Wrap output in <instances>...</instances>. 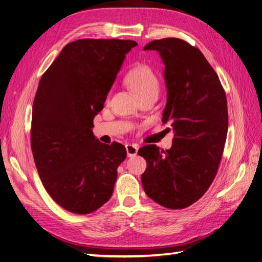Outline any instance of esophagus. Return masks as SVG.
I'll list each match as a JSON object with an SVG mask.
<instances>
[{"label":"esophagus","mask_w":262,"mask_h":262,"mask_svg":"<svg viewBox=\"0 0 262 262\" xmlns=\"http://www.w3.org/2000/svg\"><path fill=\"white\" fill-rule=\"evenodd\" d=\"M126 154H128V157H133L138 154V149L139 147L136 144H126Z\"/></svg>","instance_id":"esophagus-1"}]
</instances>
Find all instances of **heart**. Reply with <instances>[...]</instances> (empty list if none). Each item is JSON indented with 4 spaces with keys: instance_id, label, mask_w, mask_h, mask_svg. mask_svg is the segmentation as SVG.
Segmentation results:
<instances>
[{
    "instance_id": "b5f03b06",
    "label": "heart",
    "mask_w": 262,
    "mask_h": 262,
    "mask_svg": "<svg viewBox=\"0 0 262 262\" xmlns=\"http://www.w3.org/2000/svg\"><path fill=\"white\" fill-rule=\"evenodd\" d=\"M125 80L139 98L148 94L158 95L160 92V81L154 71L147 66H139L132 69Z\"/></svg>"
}]
</instances>
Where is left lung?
<instances>
[{"label": "left lung", "mask_w": 262, "mask_h": 262, "mask_svg": "<svg viewBox=\"0 0 262 262\" xmlns=\"http://www.w3.org/2000/svg\"><path fill=\"white\" fill-rule=\"evenodd\" d=\"M165 64L167 102L162 121L175 136L169 149L145 145L141 181L145 193L162 207L185 209L207 192L216 176L228 128L226 95L202 52L178 38L148 42Z\"/></svg>", "instance_id": "8db88e82"}]
</instances>
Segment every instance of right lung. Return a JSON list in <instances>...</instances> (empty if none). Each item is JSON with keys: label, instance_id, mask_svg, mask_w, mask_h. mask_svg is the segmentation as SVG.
I'll use <instances>...</instances> for the list:
<instances>
[{"label": "right lung", "instance_id": "right-lung-1", "mask_svg": "<svg viewBox=\"0 0 262 262\" xmlns=\"http://www.w3.org/2000/svg\"><path fill=\"white\" fill-rule=\"evenodd\" d=\"M133 40L80 39L68 43L41 76L31 117L30 143L47 192L75 214L99 209L112 196L125 147L102 144L94 118Z\"/></svg>", "mask_w": 262, "mask_h": 262}]
</instances>
